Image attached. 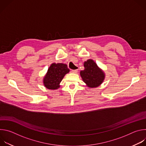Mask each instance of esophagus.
<instances>
[{
	"mask_svg": "<svg viewBox=\"0 0 146 146\" xmlns=\"http://www.w3.org/2000/svg\"><path fill=\"white\" fill-rule=\"evenodd\" d=\"M78 72V70H72V73H77Z\"/></svg>",
	"mask_w": 146,
	"mask_h": 146,
	"instance_id": "1",
	"label": "esophagus"
}]
</instances>
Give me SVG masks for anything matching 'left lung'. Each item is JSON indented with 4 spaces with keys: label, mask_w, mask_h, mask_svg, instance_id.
<instances>
[{
    "label": "left lung",
    "mask_w": 146,
    "mask_h": 146,
    "mask_svg": "<svg viewBox=\"0 0 146 146\" xmlns=\"http://www.w3.org/2000/svg\"><path fill=\"white\" fill-rule=\"evenodd\" d=\"M84 69L80 71V76L86 86L90 88L100 86L105 78V73L92 59L84 62Z\"/></svg>",
    "instance_id": "1"
}]
</instances>
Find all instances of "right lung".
<instances>
[{"label":"right lung","instance_id":"obj_1","mask_svg":"<svg viewBox=\"0 0 146 146\" xmlns=\"http://www.w3.org/2000/svg\"><path fill=\"white\" fill-rule=\"evenodd\" d=\"M69 72L67 65L62 63H52L43 77V82L44 87L48 90L58 89L60 86L61 81Z\"/></svg>","mask_w":146,"mask_h":146}]
</instances>
